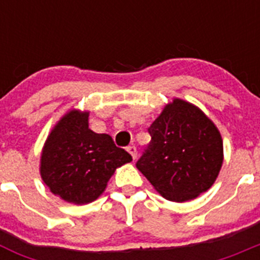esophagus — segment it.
Listing matches in <instances>:
<instances>
[{"mask_svg":"<svg viewBox=\"0 0 260 260\" xmlns=\"http://www.w3.org/2000/svg\"><path fill=\"white\" fill-rule=\"evenodd\" d=\"M127 151H128V153H130V155L133 156V158H137V147L135 146H128L127 147Z\"/></svg>","mask_w":260,"mask_h":260,"instance_id":"esophagus-1","label":"esophagus"}]
</instances>
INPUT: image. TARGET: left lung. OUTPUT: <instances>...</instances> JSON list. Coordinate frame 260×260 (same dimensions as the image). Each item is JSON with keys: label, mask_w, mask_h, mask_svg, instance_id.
Here are the masks:
<instances>
[{"label": "left lung", "mask_w": 260, "mask_h": 260, "mask_svg": "<svg viewBox=\"0 0 260 260\" xmlns=\"http://www.w3.org/2000/svg\"><path fill=\"white\" fill-rule=\"evenodd\" d=\"M148 133L151 142L137 168L165 199L191 201L213 185L222 164V139L201 109L174 99Z\"/></svg>", "instance_id": "left-lung-1"}]
</instances>
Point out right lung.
Masks as SVG:
<instances>
[{
    "label": "right lung",
    "mask_w": 260,
    "mask_h": 260,
    "mask_svg": "<svg viewBox=\"0 0 260 260\" xmlns=\"http://www.w3.org/2000/svg\"><path fill=\"white\" fill-rule=\"evenodd\" d=\"M132 155L108 134L88 128V113L70 110L54 126L41 153V178L54 195L69 203L95 201L116 168Z\"/></svg>",
    "instance_id": "obj_1"
}]
</instances>
